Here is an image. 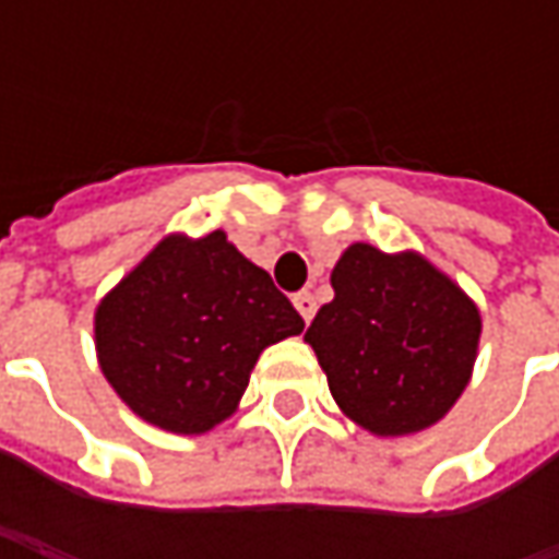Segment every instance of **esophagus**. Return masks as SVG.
<instances>
[{
  "label": "esophagus",
  "mask_w": 559,
  "mask_h": 559,
  "mask_svg": "<svg viewBox=\"0 0 559 559\" xmlns=\"http://www.w3.org/2000/svg\"><path fill=\"white\" fill-rule=\"evenodd\" d=\"M292 301H295V308H298V313H301V320H305V323H311L313 311H317V301H313L311 292H298Z\"/></svg>",
  "instance_id": "esophagus-1"
}]
</instances>
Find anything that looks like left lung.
<instances>
[{"instance_id":"obj_1","label":"left lung","mask_w":559,"mask_h":559,"mask_svg":"<svg viewBox=\"0 0 559 559\" xmlns=\"http://www.w3.org/2000/svg\"><path fill=\"white\" fill-rule=\"evenodd\" d=\"M305 342L345 417L379 439L436 426L473 379L483 313L419 251L355 242Z\"/></svg>"}]
</instances>
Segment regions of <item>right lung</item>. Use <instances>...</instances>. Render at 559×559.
Masks as SVG:
<instances>
[{
    "label": "right lung",
    "instance_id": "obj_1",
    "mask_svg": "<svg viewBox=\"0 0 559 559\" xmlns=\"http://www.w3.org/2000/svg\"><path fill=\"white\" fill-rule=\"evenodd\" d=\"M305 320L226 239L170 233L98 301L96 357L108 385L145 423L204 436L236 414L264 348Z\"/></svg>",
    "mask_w": 559,
    "mask_h": 559
}]
</instances>
